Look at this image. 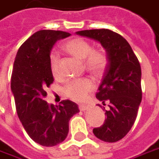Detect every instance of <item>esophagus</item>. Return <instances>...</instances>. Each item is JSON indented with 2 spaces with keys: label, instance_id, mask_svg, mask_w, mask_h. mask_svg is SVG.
Wrapping results in <instances>:
<instances>
[{
  "label": "esophagus",
  "instance_id": "34e87169",
  "mask_svg": "<svg viewBox=\"0 0 159 159\" xmlns=\"http://www.w3.org/2000/svg\"><path fill=\"white\" fill-rule=\"evenodd\" d=\"M78 107H79L80 111H85V110H87L89 107L88 106V105H79Z\"/></svg>",
  "mask_w": 159,
  "mask_h": 159
}]
</instances>
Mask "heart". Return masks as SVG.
<instances>
[{"instance_id": "obj_1", "label": "heart", "mask_w": 159, "mask_h": 159, "mask_svg": "<svg viewBox=\"0 0 159 159\" xmlns=\"http://www.w3.org/2000/svg\"><path fill=\"white\" fill-rule=\"evenodd\" d=\"M64 51L79 60H83V66L89 74L94 76H102L108 64L107 56L102 50H93L89 42L81 38H74L67 41L64 45ZM50 70L54 78H59L58 72V56L52 53L49 58ZM94 85L89 78L72 80L64 88L65 95L74 102H84Z\"/></svg>"}]
</instances>
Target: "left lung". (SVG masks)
Masks as SVG:
<instances>
[{
  "label": "left lung",
  "mask_w": 159,
  "mask_h": 159,
  "mask_svg": "<svg viewBox=\"0 0 159 159\" xmlns=\"http://www.w3.org/2000/svg\"><path fill=\"white\" fill-rule=\"evenodd\" d=\"M76 34L99 41L106 50L108 64L96 98L104 106L108 103L110 109L106 110L103 125L94 128L93 133L102 141H119L132 128L141 102L139 62L128 42L111 30H84Z\"/></svg>",
  "instance_id": "1"
}]
</instances>
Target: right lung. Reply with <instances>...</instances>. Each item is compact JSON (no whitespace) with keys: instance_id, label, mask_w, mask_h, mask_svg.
Segmentation results:
<instances>
[{"instance_id":"1","label":"right lung","mask_w":159,"mask_h":159,"mask_svg":"<svg viewBox=\"0 0 159 159\" xmlns=\"http://www.w3.org/2000/svg\"><path fill=\"white\" fill-rule=\"evenodd\" d=\"M70 33L40 30L18 50L11 76L18 117L29 137L44 146L63 142L69 133V120L79 112L78 106L64 100L58 106L45 101L46 89L53 83L49 58L53 45Z\"/></svg>"}]
</instances>
